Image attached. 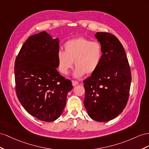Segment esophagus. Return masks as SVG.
Masks as SVG:
<instances>
[{
	"instance_id": "esophagus-1",
	"label": "esophagus",
	"mask_w": 149,
	"mask_h": 149,
	"mask_svg": "<svg viewBox=\"0 0 149 149\" xmlns=\"http://www.w3.org/2000/svg\"><path fill=\"white\" fill-rule=\"evenodd\" d=\"M72 86H73L74 87L79 84V82L76 81H72Z\"/></svg>"
}]
</instances>
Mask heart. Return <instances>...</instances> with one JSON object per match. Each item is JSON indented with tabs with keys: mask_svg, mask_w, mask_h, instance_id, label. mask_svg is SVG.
Instances as JSON below:
<instances>
[{
	"mask_svg": "<svg viewBox=\"0 0 149 149\" xmlns=\"http://www.w3.org/2000/svg\"><path fill=\"white\" fill-rule=\"evenodd\" d=\"M65 51L57 53L58 69L67 75L73 66L76 67L74 75L81 77L85 73L91 74L100 67L103 57V51L100 43L80 37L67 41L64 45Z\"/></svg>",
	"mask_w": 149,
	"mask_h": 149,
	"instance_id": "obj_1",
	"label": "heart"
}]
</instances>
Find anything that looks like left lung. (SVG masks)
I'll use <instances>...</instances> for the list:
<instances>
[{"instance_id": "1", "label": "left lung", "mask_w": 149, "mask_h": 149, "mask_svg": "<svg viewBox=\"0 0 149 149\" xmlns=\"http://www.w3.org/2000/svg\"><path fill=\"white\" fill-rule=\"evenodd\" d=\"M101 43L103 57L100 67L84 81V103L89 116L97 121L111 120L121 113L129 97L131 70L125 49L109 33L95 35Z\"/></svg>"}]
</instances>
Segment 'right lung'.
<instances>
[{"label": "right lung", "instance_id": "add662e5", "mask_svg": "<svg viewBox=\"0 0 149 149\" xmlns=\"http://www.w3.org/2000/svg\"><path fill=\"white\" fill-rule=\"evenodd\" d=\"M58 38L43 31L29 36L15 61L16 92L29 114L39 120L58 118L65 106L72 82L57 71Z\"/></svg>", "mask_w": 149, "mask_h": 149}]
</instances>
